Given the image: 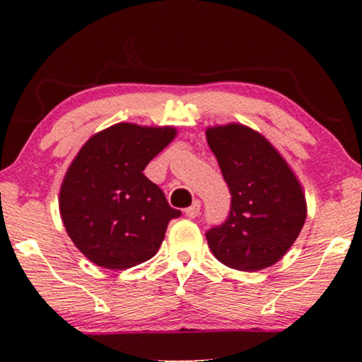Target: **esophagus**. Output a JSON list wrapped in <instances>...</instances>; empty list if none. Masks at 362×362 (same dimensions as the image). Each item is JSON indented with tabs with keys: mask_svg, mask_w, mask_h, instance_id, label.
Returning a JSON list of instances; mask_svg holds the SVG:
<instances>
[{
	"mask_svg": "<svg viewBox=\"0 0 362 362\" xmlns=\"http://www.w3.org/2000/svg\"><path fill=\"white\" fill-rule=\"evenodd\" d=\"M199 211H201V202H199V201H194V202H192V204L185 211V214H186L187 217H189V219H194V217L199 216Z\"/></svg>",
	"mask_w": 362,
	"mask_h": 362,
	"instance_id": "esophagus-1",
	"label": "esophagus"
}]
</instances>
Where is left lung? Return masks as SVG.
Returning a JSON list of instances; mask_svg holds the SVG:
<instances>
[{
    "mask_svg": "<svg viewBox=\"0 0 362 362\" xmlns=\"http://www.w3.org/2000/svg\"><path fill=\"white\" fill-rule=\"evenodd\" d=\"M230 192V211L206 232L214 257L230 269L255 272L274 265L293 245L306 219V201L280 153L244 125L207 128Z\"/></svg>",
    "mask_w": 362,
    "mask_h": 362,
    "instance_id": "8db88e82",
    "label": "left lung"
}]
</instances>
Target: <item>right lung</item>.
<instances>
[{"label": "right lung", "instance_id": "1", "mask_svg": "<svg viewBox=\"0 0 362 362\" xmlns=\"http://www.w3.org/2000/svg\"><path fill=\"white\" fill-rule=\"evenodd\" d=\"M171 127L117 123L81 148L64 177L59 207L74 244L98 267L125 270L156 255L181 211L143 175L170 145Z\"/></svg>", "mask_w": 362, "mask_h": 362}]
</instances>
